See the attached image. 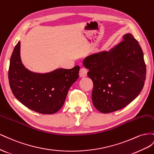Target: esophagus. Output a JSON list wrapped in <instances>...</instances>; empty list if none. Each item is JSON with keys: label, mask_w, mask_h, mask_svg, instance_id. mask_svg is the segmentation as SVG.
Here are the masks:
<instances>
[{"label": "esophagus", "mask_w": 154, "mask_h": 154, "mask_svg": "<svg viewBox=\"0 0 154 154\" xmlns=\"http://www.w3.org/2000/svg\"><path fill=\"white\" fill-rule=\"evenodd\" d=\"M79 75L81 78L86 77L87 76V69L84 68H81L80 69V72H79Z\"/></svg>", "instance_id": "esophagus-1"}]
</instances>
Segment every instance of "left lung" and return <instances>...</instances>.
Returning <instances> with one entry per match:
<instances>
[{"label": "left lung", "instance_id": "left-lung-1", "mask_svg": "<svg viewBox=\"0 0 154 154\" xmlns=\"http://www.w3.org/2000/svg\"><path fill=\"white\" fill-rule=\"evenodd\" d=\"M83 66L94 83L91 99L99 112L108 113L123 108L142 91L146 69L143 50L130 33L109 51L88 55Z\"/></svg>", "mask_w": 154, "mask_h": 154}]
</instances>
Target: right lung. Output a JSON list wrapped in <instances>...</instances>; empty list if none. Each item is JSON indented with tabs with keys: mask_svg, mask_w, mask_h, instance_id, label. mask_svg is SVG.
I'll list each match as a JSON object with an SVG mask.
<instances>
[{
	"mask_svg": "<svg viewBox=\"0 0 154 154\" xmlns=\"http://www.w3.org/2000/svg\"><path fill=\"white\" fill-rule=\"evenodd\" d=\"M79 69L76 66L46 73L30 71L22 63L19 41L10 59L9 82L16 99L25 106L42 114H53L63 106L69 88L78 79Z\"/></svg>",
	"mask_w": 154,
	"mask_h": 154,
	"instance_id": "right-lung-1",
	"label": "right lung"
}]
</instances>
